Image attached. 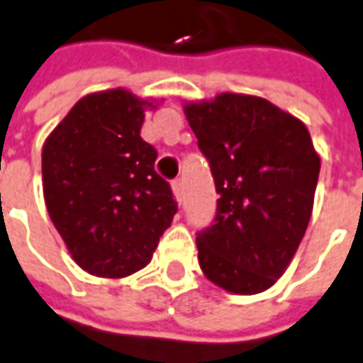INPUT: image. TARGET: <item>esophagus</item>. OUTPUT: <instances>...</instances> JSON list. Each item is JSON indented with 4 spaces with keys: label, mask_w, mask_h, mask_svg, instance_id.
Wrapping results in <instances>:
<instances>
[{
    "label": "esophagus",
    "mask_w": 363,
    "mask_h": 363,
    "mask_svg": "<svg viewBox=\"0 0 363 363\" xmlns=\"http://www.w3.org/2000/svg\"><path fill=\"white\" fill-rule=\"evenodd\" d=\"M172 194H174V199H177V201H181L182 199V182L181 181H172Z\"/></svg>",
    "instance_id": "obj_1"
}]
</instances>
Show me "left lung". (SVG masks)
I'll use <instances>...</instances> for the list:
<instances>
[{
	"label": "left lung",
	"mask_w": 363,
	"mask_h": 363,
	"mask_svg": "<svg viewBox=\"0 0 363 363\" xmlns=\"http://www.w3.org/2000/svg\"><path fill=\"white\" fill-rule=\"evenodd\" d=\"M184 116L220 194L215 223L196 237L199 265L229 294H261L306 235L321 158L306 124L261 96L184 102Z\"/></svg>",
	"instance_id": "left-lung-1"
}]
</instances>
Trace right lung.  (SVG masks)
I'll return each mask as SVG.
<instances>
[{
    "label": "right lung",
    "instance_id": "right-lung-1",
    "mask_svg": "<svg viewBox=\"0 0 363 363\" xmlns=\"http://www.w3.org/2000/svg\"><path fill=\"white\" fill-rule=\"evenodd\" d=\"M157 106L124 88L92 92L45 138V206L90 275L122 279L146 267L179 208L140 136L144 112Z\"/></svg>",
    "mask_w": 363,
    "mask_h": 363
}]
</instances>
